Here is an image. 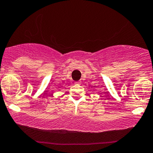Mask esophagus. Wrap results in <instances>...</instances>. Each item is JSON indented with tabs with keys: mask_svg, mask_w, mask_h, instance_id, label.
<instances>
[{
	"mask_svg": "<svg viewBox=\"0 0 153 153\" xmlns=\"http://www.w3.org/2000/svg\"><path fill=\"white\" fill-rule=\"evenodd\" d=\"M75 85H80V82H75Z\"/></svg>",
	"mask_w": 153,
	"mask_h": 153,
	"instance_id": "obj_1",
	"label": "esophagus"
}]
</instances>
